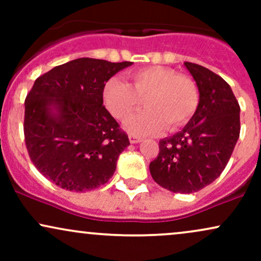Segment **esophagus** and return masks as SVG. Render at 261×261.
Instances as JSON below:
<instances>
[{
  "label": "esophagus",
  "mask_w": 261,
  "mask_h": 261,
  "mask_svg": "<svg viewBox=\"0 0 261 261\" xmlns=\"http://www.w3.org/2000/svg\"><path fill=\"white\" fill-rule=\"evenodd\" d=\"M128 140H130L131 143H139V142H141V141H142L140 139V137L135 136V135H133V134L128 135Z\"/></svg>",
  "instance_id": "34e87169"
}]
</instances>
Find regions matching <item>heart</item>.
<instances>
[{"mask_svg": "<svg viewBox=\"0 0 261 261\" xmlns=\"http://www.w3.org/2000/svg\"><path fill=\"white\" fill-rule=\"evenodd\" d=\"M131 85L112 77L103 89L104 106L114 118L124 120L143 99L146 109L125 122L128 133L146 136L182 126L199 106V91L190 77L164 66H148L128 72Z\"/></svg>", "mask_w": 261, "mask_h": 261, "instance_id": "heart-1", "label": "heart"}]
</instances>
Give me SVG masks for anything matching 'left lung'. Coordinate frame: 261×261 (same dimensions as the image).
<instances>
[{"instance_id":"obj_1","label":"left lung","mask_w":261,"mask_h":261,"mask_svg":"<svg viewBox=\"0 0 261 261\" xmlns=\"http://www.w3.org/2000/svg\"><path fill=\"white\" fill-rule=\"evenodd\" d=\"M184 65L199 88V106L181 131L160 141L149 172L162 188L190 194L216 180L226 168L241 133V108L222 77L193 62Z\"/></svg>"}]
</instances>
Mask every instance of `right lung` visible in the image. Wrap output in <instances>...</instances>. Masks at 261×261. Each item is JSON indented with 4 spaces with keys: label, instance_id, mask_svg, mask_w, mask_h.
<instances>
[{
    "label": "right lung",
    "instance_id": "add662e5",
    "mask_svg": "<svg viewBox=\"0 0 261 261\" xmlns=\"http://www.w3.org/2000/svg\"><path fill=\"white\" fill-rule=\"evenodd\" d=\"M133 62L82 58L41 74L25 98L24 140L39 172L76 193L112 178L126 133L103 106L110 77Z\"/></svg>",
    "mask_w": 261,
    "mask_h": 261
}]
</instances>
